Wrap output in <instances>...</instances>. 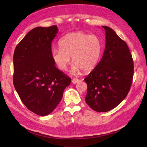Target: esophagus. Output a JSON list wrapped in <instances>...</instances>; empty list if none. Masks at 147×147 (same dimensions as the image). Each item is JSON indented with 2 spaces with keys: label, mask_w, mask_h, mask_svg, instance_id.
I'll use <instances>...</instances> for the list:
<instances>
[{
  "label": "esophagus",
  "mask_w": 147,
  "mask_h": 147,
  "mask_svg": "<svg viewBox=\"0 0 147 147\" xmlns=\"http://www.w3.org/2000/svg\"><path fill=\"white\" fill-rule=\"evenodd\" d=\"M80 82V80L78 79V78H74L72 80V83L73 84H76V83H78Z\"/></svg>",
  "instance_id": "34e87169"
}]
</instances>
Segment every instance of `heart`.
I'll return each instance as SVG.
<instances>
[{
    "label": "heart",
    "instance_id": "b5f03b06",
    "mask_svg": "<svg viewBox=\"0 0 147 147\" xmlns=\"http://www.w3.org/2000/svg\"><path fill=\"white\" fill-rule=\"evenodd\" d=\"M60 49H53L51 57L59 70L65 71L70 63L74 62L71 73L81 70L90 72L96 67L100 59L102 43L99 37L82 32L67 33L59 40Z\"/></svg>",
    "mask_w": 147,
    "mask_h": 147
}]
</instances>
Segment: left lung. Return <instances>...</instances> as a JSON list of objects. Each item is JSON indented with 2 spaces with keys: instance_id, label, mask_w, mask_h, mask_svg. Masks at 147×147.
I'll list each match as a JSON object with an SVG mask.
<instances>
[{
  "instance_id": "left-lung-1",
  "label": "left lung",
  "mask_w": 147,
  "mask_h": 147,
  "mask_svg": "<svg viewBox=\"0 0 147 147\" xmlns=\"http://www.w3.org/2000/svg\"><path fill=\"white\" fill-rule=\"evenodd\" d=\"M105 31V47L100 61L84 80L85 101L96 112L112 110L126 98L131 86L134 65L126 43L111 28Z\"/></svg>"
}]
</instances>
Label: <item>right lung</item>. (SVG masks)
Masks as SVG:
<instances>
[{
  "label": "right lung",
  "mask_w": 147,
  "mask_h": 147,
  "mask_svg": "<svg viewBox=\"0 0 147 147\" xmlns=\"http://www.w3.org/2000/svg\"><path fill=\"white\" fill-rule=\"evenodd\" d=\"M56 25L36 27L18 43L13 56V83L24 105L34 113L45 116L61 102L71 78L55 67L51 57Z\"/></svg>",
  "instance_id": "1"
}]
</instances>
